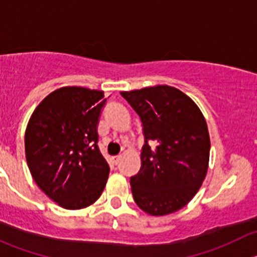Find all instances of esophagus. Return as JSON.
Instances as JSON below:
<instances>
[{"instance_id":"esophagus-1","label":"esophagus","mask_w":257,"mask_h":257,"mask_svg":"<svg viewBox=\"0 0 257 257\" xmlns=\"http://www.w3.org/2000/svg\"><path fill=\"white\" fill-rule=\"evenodd\" d=\"M121 158H123V155H116V157H114V163H115V164H119V162H120L121 160Z\"/></svg>"}]
</instances>
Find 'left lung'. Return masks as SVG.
Listing matches in <instances>:
<instances>
[{"instance_id": "8db88e82", "label": "left lung", "mask_w": 257, "mask_h": 257, "mask_svg": "<svg viewBox=\"0 0 257 257\" xmlns=\"http://www.w3.org/2000/svg\"><path fill=\"white\" fill-rule=\"evenodd\" d=\"M143 124L142 167L131 178L137 205L153 216L173 214L195 196L210 157L208 124L190 97L170 85L120 92ZM154 141L155 150L149 143Z\"/></svg>"}]
</instances>
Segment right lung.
Masks as SVG:
<instances>
[{"mask_svg":"<svg viewBox=\"0 0 257 257\" xmlns=\"http://www.w3.org/2000/svg\"><path fill=\"white\" fill-rule=\"evenodd\" d=\"M107 98L84 87H62L36 107L25 134L26 160L41 190L78 210L99 199L109 167L98 149L97 125Z\"/></svg>","mask_w":257,"mask_h":257,"instance_id":"obj_1","label":"right lung"}]
</instances>
